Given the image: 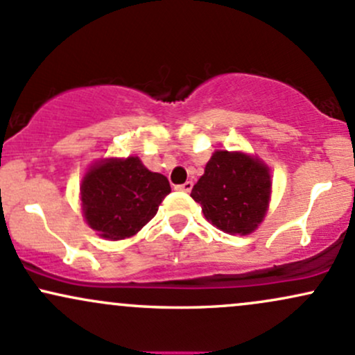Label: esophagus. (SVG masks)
Wrapping results in <instances>:
<instances>
[{
	"instance_id": "obj_1",
	"label": "esophagus",
	"mask_w": 355,
	"mask_h": 355,
	"mask_svg": "<svg viewBox=\"0 0 355 355\" xmlns=\"http://www.w3.org/2000/svg\"><path fill=\"white\" fill-rule=\"evenodd\" d=\"M192 187H193L192 182H185V184H182V185H177V187H175V189H177V190H182V192H190V190H192Z\"/></svg>"
}]
</instances>
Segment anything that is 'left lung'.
Returning <instances> with one entry per match:
<instances>
[{
  "label": "left lung",
  "mask_w": 355,
  "mask_h": 355,
  "mask_svg": "<svg viewBox=\"0 0 355 355\" xmlns=\"http://www.w3.org/2000/svg\"><path fill=\"white\" fill-rule=\"evenodd\" d=\"M270 171L244 153L216 151L192 189L205 219L229 234H249L266 214Z\"/></svg>",
  "instance_id": "left-lung-1"
}]
</instances>
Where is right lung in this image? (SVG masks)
I'll return each instance as SVG.
<instances>
[{
	"instance_id": "right-lung-1",
	"label": "right lung",
	"mask_w": 355,
	"mask_h": 355,
	"mask_svg": "<svg viewBox=\"0 0 355 355\" xmlns=\"http://www.w3.org/2000/svg\"><path fill=\"white\" fill-rule=\"evenodd\" d=\"M170 192L166 177L150 171L136 157L92 166L80 189L87 224L101 237L114 241L135 236L157 216Z\"/></svg>"
}]
</instances>
